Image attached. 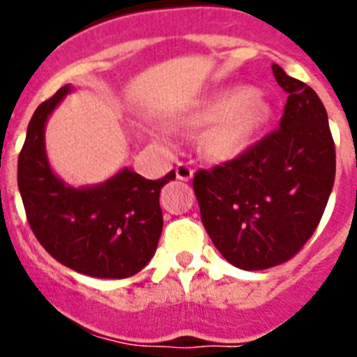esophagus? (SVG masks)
I'll list each match as a JSON object with an SVG mask.
<instances>
[{
    "instance_id": "34e87169",
    "label": "esophagus",
    "mask_w": 357,
    "mask_h": 357,
    "mask_svg": "<svg viewBox=\"0 0 357 357\" xmlns=\"http://www.w3.org/2000/svg\"><path fill=\"white\" fill-rule=\"evenodd\" d=\"M176 178L181 179V181H188L193 178V169L192 165L186 164V162H178L176 164Z\"/></svg>"
}]
</instances>
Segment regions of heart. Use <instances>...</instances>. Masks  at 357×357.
Wrapping results in <instances>:
<instances>
[{"mask_svg":"<svg viewBox=\"0 0 357 357\" xmlns=\"http://www.w3.org/2000/svg\"><path fill=\"white\" fill-rule=\"evenodd\" d=\"M269 119L268 100L255 89L238 86L205 100L186 122L195 128L208 126L200 138L202 152L214 160H228L247 149Z\"/></svg>","mask_w":357,"mask_h":357,"instance_id":"heart-1","label":"heart"}]
</instances>
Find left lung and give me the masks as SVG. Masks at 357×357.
I'll use <instances>...</instances> for the list:
<instances>
[{
  "mask_svg": "<svg viewBox=\"0 0 357 357\" xmlns=\"http://www.w3.org/2000/svg\"><path fill=\"white\" fill-rule=\"evenodd\" d=\"M289 93L280 128L233 160L199 169L200 218L222 257L245 271L294 257L318 228L335 181V143L314 89L273 66Z\"/></svg>",
  "mask_w": 357,
  "mask_h": 357,
  "instance_id": "left-lung-1",
  "label": "left lung"
}]
</instances>
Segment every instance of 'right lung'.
Segmentation results:
<instances>
[{
    "instance_id": "obj_1",
    "label": "right lung",
    "mask_w": 357,
    "mask_h": 357,
    "mask_svg": "<svg viewBox=\"0 0 357 357\" xmlns=\"http://www.w3.org/2000/svg\"><path fill=\"white\" fill-rule=\"evenodd\" d=\"M70 89L60 88L29 122L17 172L29 226L60 264L95 278H129L155 254L164 225L158 197L176 172L152 181L122 169L102 185L67 186L46 158L45 126Z\"/></svg>"
}]
</instances>
